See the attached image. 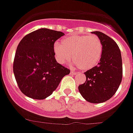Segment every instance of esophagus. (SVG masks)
<instances>
[{
  "label": "esophagus",
  "instance_id": "1",
  "mask_svg": "<svg viewBox=\"0 0 133 133\" xmlns=\"http://www.w3.org/2000/svg\"><path fill=\"white\" fill-rule=\"evenodd\" d=\"M70 74H71V75H75V74H77V72H75L73 70H71V71H70Z\"/></svg>",
  "mask_w": 133,
  "mask_h": 133
}]
</instances>
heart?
I'll return each mask as SVG.
<instances>
[{
    "label": "heart",
    "instance_id": "1",
    "mask_svg": "<svg viewBox=\"0 0 133 133\" xmlns=\"http://www.w3.org/2000/svg\"><path fill=\"white\" fill-rule=\"evenodd\" d=\"M55 58L58 63L65 64L72 58L73 64L78 65L83 70H87L97 66L103 52V44L98 36H66L61 44L55 43L53 46Z\"/></svg>",
    "mask_w": 133,
    "mask_h": 133
}]
</instances>
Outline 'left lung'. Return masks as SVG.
Instances as JSON below:
<instances>
[{
    "mask_svg": "<svg viewBox=\"0 0 133 133\" xmlns=\"http://www.w3.org/2000/svg\"><path fill=\"white\" fill-rule=\"evenodd\" d=\"M103 44L100 62L96 66L84 72L85 83L78 86L83 98L91 103L107 101L117 92L123 77L121 50L114 40L101 32H92Z\"/></svg>",
    "mask_w": 133,
    "mask_h": 133,
    "instance_id": "8db88e82",
    "label": "left lung"
}]
</instances>
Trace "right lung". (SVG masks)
Instances as JSON below:
<instances>
[{
    "mask_svg": "<svg viewBox=\"0 0 133 133\" xmlns=\"http://www.w3.org/2000/svg\"><path fill=\"white\" fill-rule=\"evenodd\" d=\"M64 34L40 29L28 34L16 49L13 63L15 79L21 92L33 99L43 100L52 95L70 70L56 62L55 41Z\"/></svg>",
    "mask_w": 133,
    "mask_h": 133,
    "instance_id": "right-lung-1",
    "label": "right lung"
}]
</instances>
